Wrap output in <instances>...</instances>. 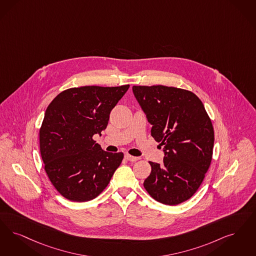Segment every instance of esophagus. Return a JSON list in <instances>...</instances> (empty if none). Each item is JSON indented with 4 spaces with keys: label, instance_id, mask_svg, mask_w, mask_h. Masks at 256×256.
<instances>
[{
    "label": "esophagus",
    "instance_id": "esophagus-1",
    "mask_svg": "<svg viewBox=\"0 0 256 256\" xmlns=\"http://www.w3.org/2000/svg\"><path fill=\"white\" fill-rule=\"evenodd\" d=\"M124 157H126V160H128V161H132V162H134V161H138V160L140 159L139 157H135V156L130 155V154H126V155H124Z\"/></svg>",
    "mask_w": 256,
    "mask_h": 256
}]
</instances>
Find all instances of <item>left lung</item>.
<instances>
[{
  "label": "left lung",
  "mask_w": 256,
  "mask_h": 256,
  "mask_svg": "<svg viewBox=\"0 0 256 256\" xmlns=\"http://www.w3.org/2000/svg\"><path fill=\"white\" fill-rule=\"evenodd\" d=\"M132 90L152 124V136L164 146L163 164L150 162L152 172L144 188L162 204L183 203L197 192L212 163V120L194 92L162 84Z\"/></svg>",
  "instance_id": "obj_1"
}]
</instances>
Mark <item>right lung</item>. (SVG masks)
<instances>
[{
  "instance_id": "1",
  "label": "right lung",
  "mask_w": 256,
  "mask_h": 256,
  "mask_svg": "<svg viewBox=\"0 0 256 256\" xmlns=\"http://www.w3.org/2000/svg\"><path fill=\"white\" fill-rule=\"evenodd\" d=\"M128 88H72L48 104L39 132L40 152L52 184L68 200L96 198L122 163L123 152L102 150L93 135L106 130L110 112Z\"/></svg>"
}]
</instances>
